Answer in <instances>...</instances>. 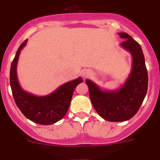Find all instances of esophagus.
<instances>
[{"label":"esophagus","instance_id":"obj_1","mask_svg":"<svg viewBox=\"0 0 160 160\" xmlns=\"http://www.w3.org/2000/svg\"><path fill=\"white\" fill-rule=\"evenodd\" d=\"M81 74L83 77H88L91 76V72L90 71L87 70V69H83V70L81 71Z\"/></svg>","mask_w":160,"mask_h":160}]
</instances>
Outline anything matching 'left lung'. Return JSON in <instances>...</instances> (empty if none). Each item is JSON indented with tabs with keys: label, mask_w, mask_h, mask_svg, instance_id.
Segmentation results:
<instances>
[{
	"label": "left lung",
	"mask_w": 160,
	"mask_h": 160,
	"mask_svg": "<svg viewBox=\"0 0 160 160\" xmlns=\"http://www.w3.org/2000/svg\"><path fill=\"white\" fill-rule=\"evenodd\" d=\"M118 34L124 39L120 46L132 56V68L125 83L117 90L105 91L86 80L94 109L101 117L110 122L131 119L138 111L148 90V72L141 45L127 32Z\"/></svg>",
	"instance_id": "left-lung-1"
}]
</instances>
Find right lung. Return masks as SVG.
<instances>
[{
  "label": "right lung",
  "mask_w": 160,
  "mask_h": 160,
  "mask_svg": "<svg viewBox=\"0 0 160 160\" xmlns=\"http://www.w3.org/2000/svg\"><path fill=\"white\" fill-rule=\"evenodd\" d=\"M26 40L20 45L12 61L10 69V85L17 106L22 114L38 124L51 125L62 119L69 108L76 87L82 83L81 77L71 80L45 96H37L24 91L17 77V64L22 49L26 45Z\"/></svg>",
  "instance_id": "right-lung-1"
}]
</instances>
